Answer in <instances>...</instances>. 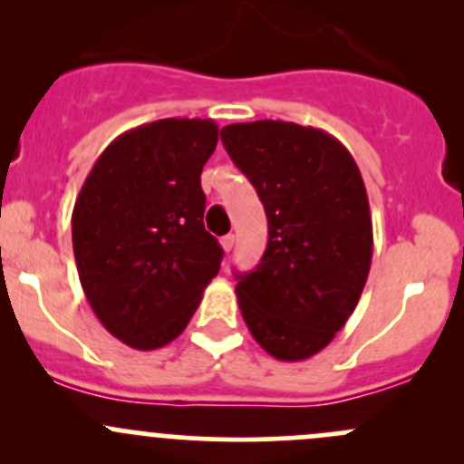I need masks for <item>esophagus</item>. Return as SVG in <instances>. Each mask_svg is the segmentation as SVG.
Returning a JSON list of instances; mask_svg holds the SVG:
<instances>
[{"label": "esophagus", "instance_id": "esophagus-1", "mask_svg": "<svg viewBox=\"0 0 464 464\" xmlns=\"http://www.w3.org/2000/svg\"><path fill=\"white\" fill-rule=\"evenodd\" d=\"M219 242H222V249L228 254V251L233 249V245H236V236H231V233H228V236H224Z\"/></svg>", "mask_w": 464, "mask_h": 464}]
</instances>
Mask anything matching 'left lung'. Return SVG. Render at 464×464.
Segmentation results:
<instances>
[{"mask_svg": "<svg viewBox=\"0 0 464 464\" xmlns=\"http://www.w3.org/2000/svg\"><path fill=\"white\" fill-rule=\"evenodd\" d=\"M222 143L269 222L260 265L237 274L242 319L271 357H314L350 319L371 271L362 172L332 134L287 121L227 125Z\"/></svg>", "mask_w": 464, "mask_h": 464, "instance_id": "8db88e82", "label": "left lung"}]
</instances>
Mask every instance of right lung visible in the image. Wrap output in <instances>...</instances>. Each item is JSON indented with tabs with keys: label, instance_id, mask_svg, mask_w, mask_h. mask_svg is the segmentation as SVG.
I'll list each match as a JSON object with an SVG mask.
<instances>
[{
	"label": "right lung",
	"instance_id": "right-lung-1",
	"mask_svg": "<svg viewBox=\"0 0 464 464\" xmlns=\"http://www.w3.org/2000/svg\"><path fill=\"white\" fill-rule=\"evenodd\" d=\"M218 145L210 119H161L116 137L72 215L82 292L110 334L157 350L184 332L222 246L204 228L202 168Z\"/></svg>",
	"mask_w": 464,
	"mask_h": 464
}]
</instances>
